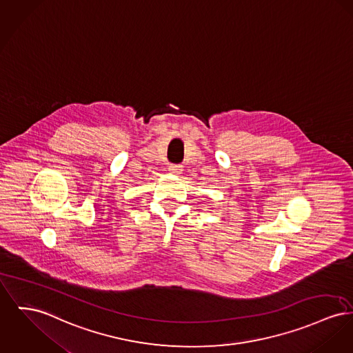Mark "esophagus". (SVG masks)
<instances>
[{"label": "esophagus", "mask_w": 353, "mask_h": 353, "mask_svg": "<svg viewBox=\"0 0 353 353\" xmlns=\"http://www.w3.org/2000/svg\"><path fill=\"white\" fill-rule=\"evenodd\" d=\"M168 169H169V172H172L174 174H180L183 172V166L177 165V164H172V165H169Z\"/></svg>", "instance_id": "1"}]
</instances>
